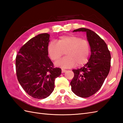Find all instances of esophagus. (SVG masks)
I'll return each mask as SVG.
<instances>
[{
  "instance_id": "obj_1",
  "label": "esophagus",
  "mask_w": 123,
  "mask_h": 123,
  "mask_svg": "<svg viewBox=\"0 0 123 123\" xmlns=\"http://www.w3.org/2000/svg\"><path fill=\"white\" fill-rule=\"evenodd\" d=\"M67 71L66 70H64V69H62V73H64Z\"/></svg>"
}]
</instances>
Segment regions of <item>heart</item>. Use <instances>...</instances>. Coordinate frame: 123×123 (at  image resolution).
<instances>
[{"instance_id":"b5f03b06","label":"heart","mask_w":123,"mask_h":123,"mask_svg":"<svg viewBox=\"0 0 123 123\" xmlns=\"http://www.w3.org/2000/svg\"><path fill=\"white\" fill-rule=\"evenodd\" d=\"M89 43L85 39L70 35L60 36L57 42L51 41L48 46V53L52 60L56 61L65 53L67 55L56 63L63 68H70L77 64H86L90 54Z\"/></svg>"}]
</instances>
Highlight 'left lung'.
Returning <instances> with one entry per match:
<instances>
[{
    "instance_id": "obj_1",
    "label": "left lung",
    "mask_w": 123,
    "mask_h": 123,
    "mask_svg": "<svg viewBox=\"0 0 123 123\" xmlns=\"http://www.w3.org/2000/svg\"><path fill=\"white\" fill-rule=\"evenodd\" d=\"M73 32H86L91 49L87 63L81 68L72 70L74 75L70 82L74 93L80 97L87 98L103 86L110 70L111 55L105 41L93 31L80 28Z\"/></svg>"
}]
</instances>
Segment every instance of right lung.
Here are the masks:
<instances>
[{
	"instance_id": "right-lung-1",
	"label": "right lung",
	"mask_w": 123,
	"mask_h": 123,
	"mask_svg": "<svg viewBox=\"0 0 123 123\" xmlns=\"http://www.w3.org/2000/svg\"><path fill=\"white\" fill-rule=\"evenodd\" d=\"M49 35L43 33L33 37L20 49L16 57L18 82L28 95L36 99L49 96L54 88L55 78L61 69L54 68L48 56Z\"/></svg>"
}]
</instances>
